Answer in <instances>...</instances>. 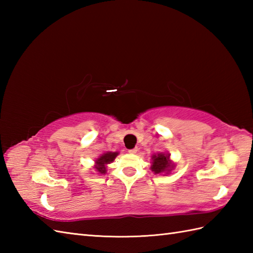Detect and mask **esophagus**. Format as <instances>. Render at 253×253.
<instances>
[{"label": "esophagus", "mask_w": 253, "mask_h": 253, "mask_svg": "<svg viewBox=\"0 0 253 253\" xmlns=\"http://www.w3.org/2000/svg\"><path fill=\"white\" fill-rule=\"evenodd\" d=\"M128 152H129L130 154H136L138 152V148H135V149H131V150H128Z\"/></svg>", "instance_id": "obj_1"}]
</instances>
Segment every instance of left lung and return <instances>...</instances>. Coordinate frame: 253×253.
Segmentation results:
<instances>
[{
  "mask_svg": "<svg viewBox=\"0 0 253 253\" xmlns=\"http://www.w3.org/2000/svg\"><path fill=\"white\" fill-rule=\"evenodd\" d=\"M151 170L155 175H169L175 169L176 164L170 160V154L165 152H159L152 155Z\"/></svg>",
  "mask_w": 253,
  "mask_h": 253,
  "instance_id": "8db88e82",
  "label": "left lung"
}]
</instances>
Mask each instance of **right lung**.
<instances>
[{"label": "right lung", "mask_w": 253, "mask_h": 253, "mask_svg": "<svg viewBox=\"0 0 253 253\" xmlns=\"http://www.w3.org/2000/svg\"><path fill=\"white\" fill-rule=\"evenodd\" d=\"M120 154V152H105L100 157L96 158L94 160V165H93V169L96 171V173L100 175H105L106 174V169L107 165L111 164L113 161L115 160L117 155Z\"/></svg>", "instance_id": "right-lung-1"}]
</instances>
